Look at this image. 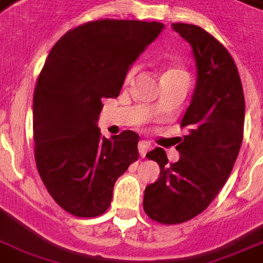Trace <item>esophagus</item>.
Listing matches in <instances>:
<instances>
[{
  "label": "esophagus",
  "mask_w": 263,
  "mask_h": 263,
  "mask_svg": "<svg viewBox=\"0 0 263 263\" xmlns=\"http://www.w3.org/2000/svg\"><path fill=\"white\" fill-rule=\"evenodd\" d=\"M150 148H152V144L148 143V142H146V140H140V142H139V153H140V156H142V157L146 156Z\"/></svg>",
  "instance_id": "34e87169"
}]
</instances>
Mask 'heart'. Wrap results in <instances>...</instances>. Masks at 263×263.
<instances>
[{
    "label": "heart",
    "mask_w": 263,
    "mask_h": 263,
    "mask_svg": "<svg viewBox=\"0 0 263 263\" xmlns=\"http://www.w3.org/2000/svg\"><path fill=\"white\" fill-rule=\"evenodd\" d=\"M136 72V67L131 68L129 71H128L127 76H125V82L129 83L135 75ZM168 78H184V79H188V73L187 71L184 69L181 65H177V64H171L168 67L165 68L164 75H162V79H168Z\"/></svg>",
    "instance_id": "1"
}]
</instances>
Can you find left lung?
Masks as SVG:
<instances>
[{"label":"left lung","mask_w":263,"mask_h":263,"mask_svg":"<svg viewBox=\"0 0 263 263\" xmlns=\"http://www.w3.org/2000/svg\"><path fill=\"white\" fill-rule=\"evenodd\" d=\"M192 47L198 82L180 127L188 135L176 146L180 160L169 164L164 148L147 153L160 165L156 183L144 190L143 209L153 221L181 224L203 212L228 180L245 129V94L232 55L220 41L194 24L173 23Z\"/></svg>","instance_id":"left-lung-1"}]
</instances>
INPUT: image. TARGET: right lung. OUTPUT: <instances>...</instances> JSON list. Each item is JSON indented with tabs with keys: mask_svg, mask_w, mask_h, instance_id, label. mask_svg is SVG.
Instances as JSON below:
<instances>
[{
	"mask_svg": "<svg viewBox=\"0 0 263 263\" xmlns=\"http://www.w3.org/2000/svg\"><path fill=\"white\" fill-rule=\"evenodd\" d=\"M162 23L101 18L68 31L51 47L32 101L35 162L65 212L97 217L110 206L116 180L139 158V135L106 139L97 120L103 98L119 97L132 63Z\"/></svg>",
	"mask_w": 263,
	"mask_h": 263,
	"instance_id": "1",
	"label": "right lung"
}]
</instances>
